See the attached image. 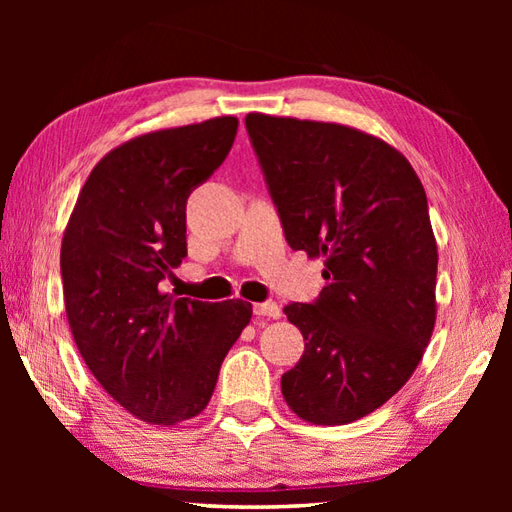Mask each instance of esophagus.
I'll list each match as a JSON object with an SVG mask.
<instances>
[{
	"mask_svg": "<svg viewBox=\"0 0 512 512\" xmlns=\"http://www.w3.org/2000/svg\"><path fill=\"white\" fill-rule=\"evenodd\" d=\"M255 314L257 317H268V319H279L281 317V308L275 301H266V303H255Z\"/></svg>",
	"mask_w": 512,
	"mask_h": 512,
	"instance_id": "esophagus-1",
	"label": "esophagus"
}]
</instances>
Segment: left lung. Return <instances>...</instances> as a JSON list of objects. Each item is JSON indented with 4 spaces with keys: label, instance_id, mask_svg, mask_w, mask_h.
Instances as JSON below:
<instances>
[{
    "label": "left lung",
    "instance_id": "obj_1",
    "mask_svg": "<svg viewBox=\"0 0 512 512\" xmlns=\"http://www.w3.org/2000/svg\"><path fill=\"white\" fill-rule=\"evenodd\" d=\"M250 143L292 250L323 257L314 303L284 308L306 341L281 376L301 420L367 416L416 372L436 325L427 193L398 149L361 129L250 112Z\"/></svg>",
    "mask_w": 512,
    "mask_h": 512
}]
</instances>
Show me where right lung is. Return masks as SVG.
I'll return each instance as SVG.
<instances>
[{
    "label": "right lung",
    "instance_id": "obj_1",
    "mask_svg": "<svg viewBox=\"0 0 512 512\" xmlns=\"http://www.w3.org/2000/svg\"><path fill=\"white\" fill-rule=\"evenodd\" d=\"M235 116L158 129L105 154L63 231L68 323L118 405L171 427L209 405L224 356L253 317L242 299H173L160 281L187 257V198L222 165Z\"/></svg>",
    "mask_w": 512,
    "mask_h": 512
}]
</instances>
